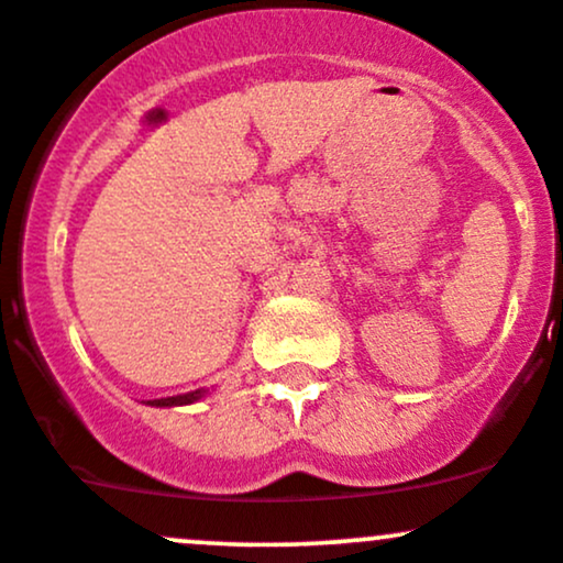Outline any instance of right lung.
Instances as JSON below:
<instances>
[{
	"label": "right lung",
	"mask_w": 563,
	"mask_h": 563,
	"mask_svg": "<svg viewBox=\"0 0 563 563\" xmlns=\"http://www.w3.org/2000/svg\"><path fill=\"white\" fill-rule=\"evenodd\" d=\"M203 397V391H190V394H179V397H166V399H153L151 405H156V407H172V405H190V402H196V399H200Z\"/></svg>",
	"instance_id": "right-lung-1"
}]
</instances>
